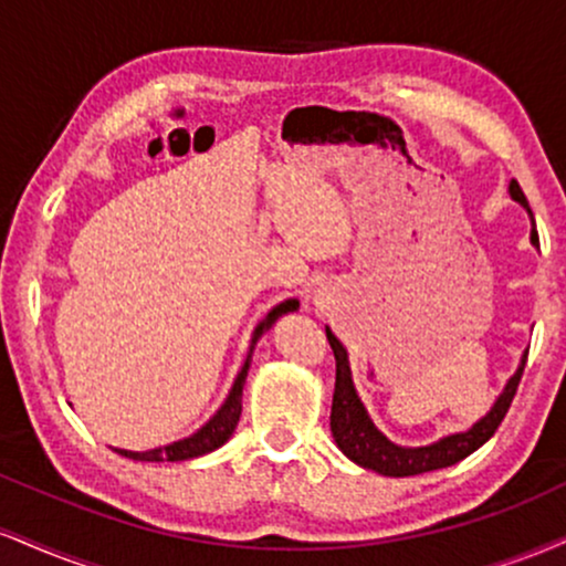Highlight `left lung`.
<instances>
[{"label": "left lung", "mask_w": 566, "mask_h": 566, "mask_svg": "<svg viewBox=\"0 0 566 566\" xmlns=\"http://www.w3.org/2000/svg\"><path fill=\"white\" fill-rule=\"evenodd\" d=\"M509 192H512L516 202H522V206L530 210V202L520 189V184L516 181L509 184ZM530 216H533V210H530ZM530 240H533V244H541L535 229ZM326 339H329L332 350H335V360H337L335 398H332V417H329L332 434H335L339 451L348 455L350 461H356L358 467L374 469V472L385 474V478H411V474H424V472H432V469L459 464V461L467 459L469 453L478 451L482 442L493 438L503 417H506L509 406H512L516 395V387H520L524 364H527V353H524L520 369H516L514 377L509 379L506 390L499 395V400H495V406L490 408L488 417L480 419L469 432L448 434V438H442L424 448H400L387 440L385 434L371 424L369 413H366L364 403H360V398L356 395V387H353L348 350L343 348V343H339L329 329H326Z\"/></svg>", "instance_id": "obj_1"}]
</instances>
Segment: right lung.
<instances>
[{
    "label": "right lung",
    "instance_id": "1",
    "mask_svg": "<svg viewBox=\"0 0 566 566\" xmlns=\"http://www.w3.org/2000/svg\"><path fill=\"white\" fill-rule=\"evenodd\" d=\"M297 301H284L279 303L276 308L269 311V316L263 318L261 324L255 326L253 332V345H250V353H248V360H244L242 371L237 374L234 385H231V392L229 398L223 400V406L218 408L216 417L208 421L206 427H200L195 434H189V438H184L179 442H171V446H163V448H155V451H145V453H134V451H124V448H115V453L126 455V459H134V461H184V459H195V455H202V453H210L216 451V448H221L223 442L231 438V432H234L237 421H240V413H242V387H244V377H248V369H250V360H253V350H255V343L261 339V335L265 329H271V324L276 322L282 313H290L297 308Z\"/></svg>",
    "mask_w": 566,
    "mask_h": 566
}]
</instances>
